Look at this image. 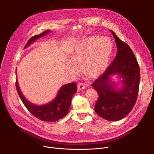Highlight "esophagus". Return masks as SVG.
Masks as SVG:
<instances>
[{"label":"esophagus","instance_id":"1","mask_svg":"<svg viewBox=\"0 0 154 154\" xmlns=\"http://www.w3.org/2000/svg\"><path fill=\"white\" fill-rule=\"evenodd\" d=\"M77 88H78L79 90L81 91V90L84 89V88H85V85H84V84L83 83H82V82H79V83L77 84Z\"/></svg>","mask_w":154,"mask_h":154}]
</instances>
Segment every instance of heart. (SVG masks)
<instances>
[{
	"label": "heart",
	"mask_w": 154,
	"mask_h": 154,
	"mask_svg": "<svg viewBox=\"0 0 154 154\" xmlns=\"http://www.w3.org/2000/svg\"><path fill=\"white\" fill-rule=\"evenodd\" d=\"M114 51L112 41L109 37L92 36L84 39L70 55L72 61L67 69L72 74L80 72L78 66L82 65L84 74L91 79L100 77L106 71Z\"/></svg>",
	"instance_id": "b5f03b06"
}]
</instances>
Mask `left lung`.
<instances>
[{"label": "left lung", "instance_id": "obj_1", "mask_svg": "<svg viewBox=\"0 0 154 154\" xmlns=\"http://www.w3.org/2000/svg\"><path fill=\"white\" fill-rule=\"evenodd\" d=\"M117 47V54L103 74L92 87L99 94L95 111L102 118L117 121L124 118L134 107L139 93L140 80V68L132 51L111 30ZM119 74L123 80V88L120 91L110 79Z\"/></svg>", "mask_w": 154, "mask_h": 154}]
</instances>
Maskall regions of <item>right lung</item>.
<instances>
[{
	"mask_svg": "<svg viewBox=\"0 0 154 154\" xmlns=\"http://www.w3.org/2000/svg\"><path fill=\"white\" fill-rule=\"evenodd\" d=\"M49 32L50 30H46L40 34L32 37L25 45V47L29 45L38 38L43 37ZM15 86L21 100L27 110L34 116L45 122H55L66 116L70 106L72 96L77 91V85L75 82L64 85L61 87L58 92L57 95L53 101L43 106H38L28 101L23 96L17 80H16Z\"/></svg>",
	"mask_w": 154,
	"mask_h": 154,
	"instance_id": "right-lung-1",
	"label": "right lung"
}]
</instances>
